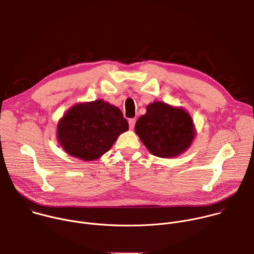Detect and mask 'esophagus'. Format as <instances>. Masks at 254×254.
I'll return each mask as SVG.
<instances>
[{
	"mask_svg": "<svg viewBox=\"0 0 254 254\" xmlns=\"http://www.w3.org/2000/svg\"><path fill=\"white\" fill-rule=\"evenodd\" d=\"M134 125H135V119H129L128 120V126H129L130 129H132L134 127Z\"/></svg>",
	"mask_w": 254,
	"mask_h": 254,
	"instance_id": "obj_1",
	"label": "esophagus"
}]
</instances>
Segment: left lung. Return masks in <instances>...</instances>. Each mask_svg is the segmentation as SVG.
I'll return each instance as SVG.
<instances>
[{
	"label": "left lung",
	"instance_id": "obj_1",
	"mask_svg": "<svg viewBox=\"0 0 254 254\" xmlns=\"http://www.w3.org/2000/svg\"><path fill=\"white\" fill-rule=\"evenodd\" d=\"M135 132L155 156L172 158L189 148L194 138L193 121L182 108L160 101L148 105L135 124Z\"/></svg>",
	"mask_w": 254,
	"mask_h": 254
}]
</instances>
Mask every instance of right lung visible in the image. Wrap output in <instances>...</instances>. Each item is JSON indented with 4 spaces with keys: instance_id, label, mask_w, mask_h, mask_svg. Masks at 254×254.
I'll use <instances>...</instances> for the list:
<instances>
[{
    "instance_id": "1",
    "label": "right lung",
    "mask_w": 254,
    "mask_h": 254,
    "mask_svg": "<svg viewBox=\"0 0 254 254\" xmlns=\"http://www.w3.org/2000/svg\"><path fill=\"white\" fill-rule=\"evenodd\" d=\"M127 129V121L120 108L99 99L71 107L59 122L57 134L66 153L92 161L110 151L118 136Z\"/></svg>"
}]
</instances>
